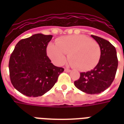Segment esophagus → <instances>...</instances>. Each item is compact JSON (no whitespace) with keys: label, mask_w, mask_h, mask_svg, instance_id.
Returning a JSON list of instances; mask_svg holds the SVG:
<instances>
[{"label":"esophagus","mask_w":124,"mask_h":124,"mask_svg":"<svg viewBox=\"0 0 124 124\" xmlns=\"http://www.w3.org/2000/svg\"><path fill=\"white\" fill-rule=\"evenodd\" d=\"M64 70H65V72H70V71H71L70 69H68V68H65Z\"/></svg>","instance_id":"obj_1"}]
</instances>
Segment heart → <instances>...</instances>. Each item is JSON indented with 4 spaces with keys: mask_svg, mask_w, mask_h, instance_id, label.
<instances>
[{
    "mask_svg": "<svg viewBox=\"0 0 124 124\" xmlns=\"http://www.w3.org/2000/svg\"><path fill=\"white\" fill-rule=\"evenodd\" d=\"M47 53L57 65H62L68 54L70 64L81 71H88L98 64L101 50L96 41L84 35H72L58 39L56 45L50 44Z\"/></svg>",
    "mask_w": 124,
    "mask_h": 124,
    "instance_id": "b5f03b06",
    "label": "heart"
}]
</instances>
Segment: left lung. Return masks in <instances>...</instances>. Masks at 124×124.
I'll use <instances>...</instances> for the list:
<instances>
[{
    "label": "left lung",
    "mask_w": 124,
    "mask_h": 124,
    "mask_svg": "<svg viewBox=\"0 0 124 124\" xmlns=\"http://www.w3.org/2000/svg\"><path fill=\"white\" fill-rule=\"evenodd\" d=\"M91 36L100 46V58L93 70L80 73V78L74 82V85L85 93L96 94L104 92L112 84L116 74L118 60L116 48L109 41L97 36Z\"/></svg>",
    "instance_id": "left-lung-1"
}]
</instances>
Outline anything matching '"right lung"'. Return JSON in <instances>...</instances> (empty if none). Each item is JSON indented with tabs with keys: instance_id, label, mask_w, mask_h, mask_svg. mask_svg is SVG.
Masks as SVG:
<instances>
[{
	"instance_id": "add662e5",
	"label": "right lung",
	"mask_w": 124,
	"mask_h": 124,
	"mask_svg": "<svg viewBox=\"0 0 124 124\" xmlns=\"http://www.w3.org/2000/svg\"><path fill=\"white\" fill-rule=\"evenodd\" d=\"M52 35L36 34L20 40L9 60L11 83L18 91L28 97L44 95L54 86L63 68L51 63L46 48Z\"/></svg>"
}]
</instances>
